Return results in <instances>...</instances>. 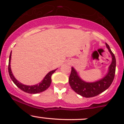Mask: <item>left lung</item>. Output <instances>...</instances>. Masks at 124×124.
<instances>
[{"label": "left lung", "instance_id": "1", "mask_svg": "<svg viewBox=\"0 0 124 124\" xmlns=\"http://www.w3.org/2000/svg\"><path fill=\"white\" fill-rule=\"evenodd\" d=\"M107 48L112 56V62L109 67L108 74L101 80L93 83H86L82 80L74 68H71L69 77V83L72 89L82 97L90 98L97 96L109 87L114 79L116 71V59L109 46L106 43Z\"/></svg>", "mask_w": 124, "mask_h": 124}]
</instances>
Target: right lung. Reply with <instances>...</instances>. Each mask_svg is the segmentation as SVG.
<instances>
[{
	"mask_svg": "<svg viewBox=\"0 0 124 124\" xmlns=\"http://www.w3.org/2000/svg\"><path fill=\"white\" fill-rule=\"evenodd\" d=\"M11 52L10 53L9 56V64H8V72L9 74L10 77H11V80H12V82L14 83V84L16 85L17 87L19 89H20L21 90L24 91L25 92H27L29 93H38L39 92H42L43 91H46L47 89H48L49 87V86H50L51 83H52V75L56 71V70H53V71H50V72H48L47 75L46 76V77H44V78L43 79V80L41 82V83H38V85H36L33 86H27L24 85L22 84L21 83H20L18 81H17L16 79V78L14 77V76H13L12 73V71L11 70V65H10V62H11Z\"/></svg>",
	"mask_w": 124,
	"mask_h": 124,
	"instance_id": "right-lung-1",
	"label": "right lung"
}]
</instances>
